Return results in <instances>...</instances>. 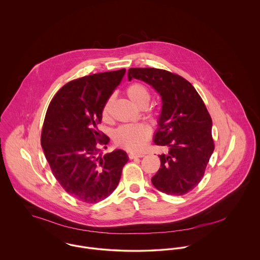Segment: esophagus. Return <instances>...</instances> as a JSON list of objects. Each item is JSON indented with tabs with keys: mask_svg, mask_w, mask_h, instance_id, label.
<instances>
[{
	"mask_svg": "<svg viewBox=\"0 0 260 260\" xmlns=\"http://www.w3.org/2000/svg\"><path fill=\"white\" fill-rule=\"evenodd\" d=\"M143 156H144V154H142V153H133V152H131V153L128 154V157H129L130 159L141 158V157H143Z\"/></svg>",
	"mask_w": 260,
	"mask_h": 260,
	"instance_id": "34e87169",
	"label": "esophagus"
}]
</instances>
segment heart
Here are the masks:
<instances>
[{
	"label": "heart",
	"mask_w": 260,
	"mask_h": 260,
	"mask_svg": "<svg viewBox=\"0 0 260 260\" xmlns=\"http://www.w3.org/2000/svg\"><path fill=\"white\" fill-rule=\"evenodd\" d=\"M126 92L135 105L141 108L148 105L150 92L145 85L141 83H133L127 88ZM112 97H110L105 102L102 109V115L104 118H107L109 115ZM150 136L151 130L144 124H124L114 131L113 141L117 146L131 151H139L144 147Z\"/></svg>",
	"instance_id": "1"
}]
</instances>
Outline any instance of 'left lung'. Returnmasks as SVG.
Returning <instances> with one entry per match:
<instances>
[{
  "instance_id": "left-lung-1",
  "label": "left lung",
  "mask_w": 260,
  "mask_h": 260,
  "mask_svg": "<svg viewBox=\"0 0 260 260\" xmlns=\"http://www.w3.org/2000/svg\"><path fill=\"white\" fill-rule=\"evenodd\" d=\"M142 80L161 95L162 112L154 143L168 149L151 181L159 191L184 195L199 184L214 150L212 120L190 82L163 69L131 68L128 79Z\"/></svg>"
}]
</instances>
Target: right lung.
I'll use <instances>...</instances> for the list:
<instances>
[{
  "label": "right lung",
  "instance_id": "1",
  "mask_svg": "<svg viewBox=\"0 0 260 260\" xmlns=\"http://www.w3.org/2000/svg\"><path fill=\"white\" fill-rule=\"evenodd\" d=\"M126 70L78 78L65 84L46 112L41 145L52 173L76 199L97 203L118 185L127 153L115 150L97 157L109 137L97 129L102 109Z\"/></svg>",
  "mask_w": 260,
  "mask_h": 260
}]
</instances>
